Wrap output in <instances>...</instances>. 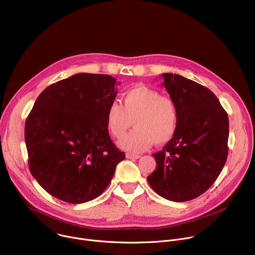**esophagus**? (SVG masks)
<instances>
[{
  "label": "esophagus",
  "instance_id": "1",
  "mask_svg": "<svg viewBox=\"0 0 255 255\" xmlns=\"http://www.w3.org/2000/svg\"><path fill=\"white\" fill-rule=\"evenodd\" d=\"M126 157L129 159H138L140 157V155L134 154V153H126Z\"/></svg>",
  "mask_w": 255,
  "mask_h": 255
}]
</instances>
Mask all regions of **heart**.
Wrapping results in <instances>:
<instances>
[{
  "label": "heart",
  "instance_id": "b5f03b06",
  "mask_svg": "<svg viewBox=\"0 0 255 255\" xmlns=\"http://www.w3.org/2000/svg\"><path fill=\"white\" fill-rule=\"evenodd\" d=\"M123 105L113 101L107 108L106 124L115 138H122L134 123L136 126L120 146L141 152L153 143H167L178 126V110L174 101L150 88L139 86L127 91Z\"/></svg>",
  "mask_w": 255,
  "mask_h": 255
}]
</instances>
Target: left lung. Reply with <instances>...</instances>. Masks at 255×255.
Listing matches in <instances>:
<instances>
[{"instance_id":"8db88e82","label":"left lung","mask_w":255,"mask_h":255,"mask_svg":"<svg viewBox=\"0 0 255 255\" xmlns=\"http://www.w3.org/2000/svg\"><path fill=\"white\" fill-rule=\"evenodd\" d=\"M178 110V126L162 150L153 153L148 184L162 198L186 202L204 194L219 176L228 155L229 120L206 87L179 75L162 74Z\"/></svg>"}]
</instances>
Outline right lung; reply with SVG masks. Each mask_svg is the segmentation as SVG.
Wrapping results in <instances>:
<instances>
[{"mask_svg":"<svg viewBox=\"0 0 255 255\" xmlns=\"http://www.w3.org/2000/svg\"><path fill=\"white\" fill-rule=\"evenodd\" d=\"M115 86L111 76L77 74L35 101L25 123L29 169L51 196L70 204L94 200L125 159L106 124Z\"/></svg>","mask_w":255,"mask_h":255,"instance_id":"obj_1","label":"right lung"}]
</instances>
